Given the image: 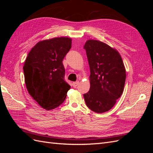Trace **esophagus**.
<instances>
[{"label": "esophagus", "mask_w": 153, "mask_h": 153, "mask_svg": "<svg viewBox=\"0 0 153 153\" xmlns=\"http://www.w3.org/2000/svg\"><path fill=\"white\" fill-rule=\"evenodd\" d=\"M78 84H79V82H78V81H76V82H75L73 83V85L74 87H77L78 85Z\"/></svg>", "instance_id": "esophagus-1"}]
</instances>
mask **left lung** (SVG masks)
<instances>
[{
	"label": "left lung",
	"instance_id": "1",
	"mask_svg": "<svg viewBox=\"0 0 153 153\" xmlns=\"http://www.w3.org/2000/svg\"><path fill=\"white\" fill-rule=\"evenodd\" d=\"M84 48L90 67L89 91L84 94L88 108L96 113L112 108L123 94L126 70L117 50L97 40H88Z\"/></svg>",
	"mask_w": 153,
	"mask_h": 153
}]
</instances>
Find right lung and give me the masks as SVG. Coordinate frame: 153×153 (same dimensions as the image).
I'll list each match as a JSON object with an SVG mask.
<instances>
[{
	"label": "right lung",
	"instance_id": "obj_1",
	"mask_svg": "<svg viewBox=\"0 0 153 153\" xmlns=\"http://www.w3.org/2000/svg\"><path fill=\"white\" fill-rule=\"evenodd\" d=\"M71 48V39L55 38L38 42L27 55L23 68L27 91L46 110L61 105L71 88L62 64Z\"/></svg>",
	"mask_w": 153,
	"mask_h": 153
}]
</instances>
